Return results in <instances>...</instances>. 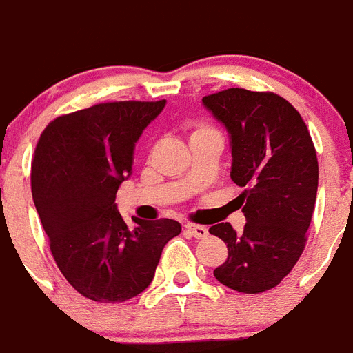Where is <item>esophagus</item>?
<instances>
[{
	"instance_id": "34e87169",
	"label": "esophagus",
	"mask_w": 353,
	"mask_h": 353,
	"mask_svg": "<svg viewBox=\"0 0 353 353\" xmlns=\"http://www.w3.org/2000/svg\"><path fill=\"white\" fill-rule=\"evenodd\" d=\"M183 228H185V232H187V233H191V235L196 236V239H205V236L208 235L207 226H201V224L187 223Z\"/></svg>"
}]
</instances>
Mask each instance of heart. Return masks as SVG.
Here are the masks:
<instances>
[{
    "label": "heart",
    "mask_w": 353,
    "mask_h": 353,
    "mask_svg": "<svg viewBox=\"0 0 353 353\" xmlns=\"http://www.w3.org/2000/svg\"><path fill=\"white\" fill-rule=\"evenodd\" d=\"M215 134L219 136V132H217V129L214 125H210L207 121H198L191 129V139L201 138V136H215Z\"/></svg>",
    "instance_id": "b5f03b06"
}]
</instances>
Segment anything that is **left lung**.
Returning <instances> with one entry per match:
<instances>
[{
	"label": "left lung",
	"mask_w": 353,
	"mask_h": 353,
	"mask_svg": "<svg viewBox=\"0 0 353 353\" xmlns=\"http://www.w3.org/2000/svg\"><path fill=\"white\" fill-rule=\"evenodd\" d=\"M232 138V180L245 223L210 226L228 258L215 279L240 293L274 288L292 272L307 240L316 203L318 159L301 113L272 92L228 88L203 97Z\"/></svg>",
	"instance_id": "left-lung-1"
}]
</instances>
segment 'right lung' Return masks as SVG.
Masks as SVG:
<instances>
[{
	"mask_svg": "<svg viewBox=\"0 0 353 353\" xmlns=\"http://www.w3.org/2000/svg\"><path fill=\"white\" fill-rule=\"evenodd\" d=\"M166 101L95 104L49 121L31 162V192L58 269L81 295L114 304L154 279L173 219L130 230L117 212V191L132 174L134 145Z\"/></svg>",
	"mask_w": 353,
	"mask_h": 353,
	"instance_id": "add662e5",
	"label": "right lung"
}]
</instances>
